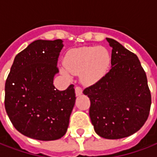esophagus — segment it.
<instances>
[{"mask_svg": "<svg viewBox=\"0 0 157 157\" xmlns=\"http://www.w3.org/2000/svg\"><path fill=\"white\" fill-rule=\"evenodd\" d=\"M82 90L81 87H78V86L75 87V93H76V96L81 95V94H82Z\"/></svg>", "mask_w": 157, "mask_h": 157, "instance_id": "1", "label": "esophagus"}]
</instances>
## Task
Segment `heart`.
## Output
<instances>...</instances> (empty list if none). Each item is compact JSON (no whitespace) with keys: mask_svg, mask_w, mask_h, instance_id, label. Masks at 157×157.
Segmentation results:
<instances>
[{"mask_svg":"<svg viewBox=\"0 0 157 157\" xmlns=\"http://www.w3.org/2000/svg\"><path fill=\"white\" fill-rule=\"evenodd\" d=\"M110 64V55L102 47H83L70 50L65 58V77L79 75L84 84H92L106 74Z\"/></svg>","mask_w":157,"mask_h":157,"instance_id":"1","label":"heart"}]
</instances>
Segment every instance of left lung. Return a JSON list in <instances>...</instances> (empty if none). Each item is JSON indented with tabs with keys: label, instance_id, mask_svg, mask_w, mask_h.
<instances>
[{
	"label": "left lung",
	"instance_id": "8db88e82",
	"mask_svg": "<svg viewBox=\"0 0 157 157\" xmlns=\"http://www.w3.org/2000/svg\"><path fill=\"white\" fill-rule=\"evenodd\" d=\"M106 40L112 47L111 69L82 92L90 99L89 115L96 133L119 139L143 127L150 113L151 96L138 56L117 41Z\"/></svg>",
	"mask_w": 157,
	"mask_h": 157
}]
</instances>
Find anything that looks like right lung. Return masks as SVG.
<instances>
[{"mask_svg": "<svg viewBox=\"0 0 157 157\" xmlns=\"http://www.w3.org/2000/svg\"><path fill=\"white\" fill-rule=\"evenodd\" d=\"M62 40H37L14 58L5 87V107L14 127L41 141L56 140L67 131L75 103L74 85H53Z\"/></svg>", "mask_w": 157, "mask_h": 157, "instance_id": "obj_1", "label": "right lung"}]
</instances>
